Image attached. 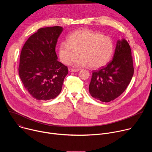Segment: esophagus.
Wrapping results in <instances>:
<instances>
[{
	"instance_id": "esophagus-1",
	"label": "esophagus",
	"mask_w": 152,
	"mask_h": 152,
	"mask_svg": "<svg viewBox=\"0 0 152 152\" xmlns=\"http://www.w3.org/2000/svg\"><path fill=\"white\" fill-rule=\"evenodd\" d=\"M69 70L70 72H77L79 70V69H69Z\"/></svg>"
}]
</instances>
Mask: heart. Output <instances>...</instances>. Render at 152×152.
Masks as SVG:
<instances>
[{
  "label": "heart",
  "instance_id": "1",
  "mask_svg": "<svg viewBox=\"0 0 152 152\" xmlns=\"http://www.w3.org/2000/svg\"><path fill=\"white\" fill-rule=\"evenodd\" d=\"M113 51V42L110 37L87 29L75 31L59 47V58L64 64H72L80 53L81 57L75 62V66H90L92 69L105 66L110 61Z\"/></svg>",
  "mask_w": 152,
  "mask_h": 152
}]
</instances>
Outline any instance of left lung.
<instances>
[{
    "mask_svg": "<svg viewBox=\"0 0 152 152\" xmlns=\"http://www.w3.org/2000/svg\"><path fill=\"white\" fill-rule=\"evenodd\" d=\"M131 49L124 39L118 40L113 60L99 70H94L89 85L91 96L109 102L126 89L134 75Z\"/></svg>",
    "mask_w": 152,
    "mask_h": 152,
    "instance_id": "8db88e82",
    "label": "left lung"
}]
</instances>
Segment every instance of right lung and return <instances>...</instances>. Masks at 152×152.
I'll return each instance as SVG.
<instances>
[{
	"label": "right lung",
	"mask_w": 152,
	"mask_h": 152,
	"mask_svg": "<svg viewBox=\"0 0 152 152\" xmlns=\"http://www.w3.org/2000/svg\"><path fill=\"white\" fill-rule=\"evenodd\" d=\"M61 26L39 29L26 41L21 50L18 74L30 95L38 100H48L61 91L68 68L59 62L55 52Z\"/></svg>",
	"instance_id": "right-lung-1"
}]
</instances>
